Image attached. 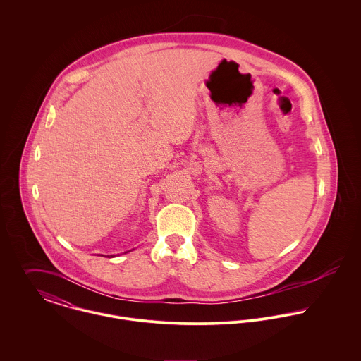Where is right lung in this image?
<instances>
[{
	"mask_svg": "<svg viewBox=\"0 0 361 361\" xmlns=\"http://www.w3.org/2000/svg\"><path fill=\"white\" fill-rule=\"evenodd\" d=\"M126 253H128V252H126ZM111 257H114V256H111Z\"/></svg>",
	"mask_w": 361,
	"mask_h": 361,
	"instance_id": "add662e5",
	"label": "right lung"
}]
</instances>
